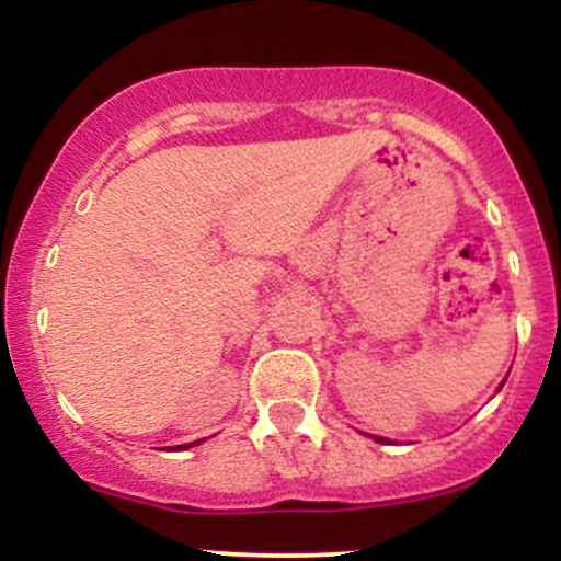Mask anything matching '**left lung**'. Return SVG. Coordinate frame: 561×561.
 Masks as SVG:
<instances>
[{"label": "left lung", "instance_id": "1", "mask_svg": "<svg viewBox=\"0 0 561 561\" xmlns=\"http://www.w3.org/2000/svg\"><path fill=\"white\" fill-rule=\"evenodd\" d=\"M377 440H379V443H385V440H382V437H377Z\"/></svg>", "mask_w": 561, "mask_h": 561}]
</instances>
